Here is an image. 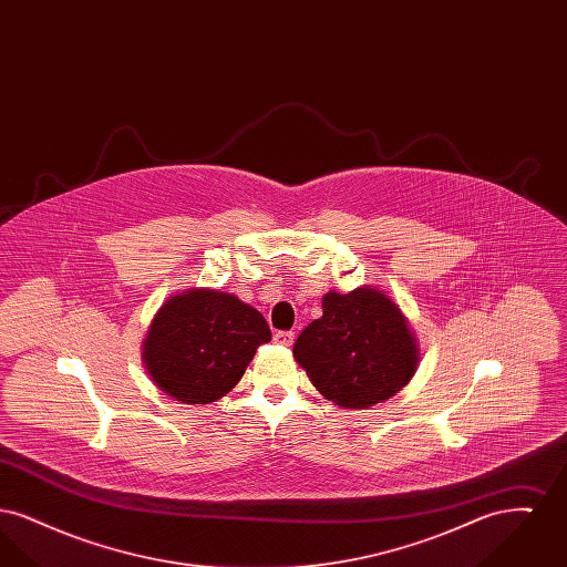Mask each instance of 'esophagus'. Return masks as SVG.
Returning <instances> with one entry per match:
<instances>
[{
    "mask_svg": "<svg viewBox=\"0 0 567 567\" xmlns=\"http://www.w3.org/2000/svg\"><path fill=\"white\" fill-rule=\"evenodd\" d=\"M274 342L289 349V347L296 342V333H293V331H276V333H274Z\"/></svg>",
    "mask_w": 567,
    "mask_h": 567,
    "instance_id": "1",
    "label": "esophagus"
}]
</instances>
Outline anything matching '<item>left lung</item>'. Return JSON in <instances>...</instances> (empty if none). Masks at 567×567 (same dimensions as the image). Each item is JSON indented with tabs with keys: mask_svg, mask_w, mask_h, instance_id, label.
Wrapping results in <instances>:
<instances>
[{
	"mask_svg": "<svg viewBox=\"0 0 567 567\" xmlns=\"http://www.w3.org/2000/svg\"><path fill=\"white\" fill-rule=\"evenodd\" d=\"M293 357L324 400L365 410L404 389L421 352L400 303L363 285L349 293H324L323 317L299 333Z\"/></svg>",
	"mask_w": 567,
	"mask_h": 567,
	"instance_id": "left-lung-1",
	"label": "left lung"
}]
</instances>
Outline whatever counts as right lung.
I'll return each mask as SVG.
<instances>
[{"mask_svg": "<svg viewBox=\"0 0 567 567\" xmlns=\"http://www.w3.org/2000/svg\"><path fill=\"white\" fill-rule=\"evenodd\" d=\"M264 315L218 289H185L163 301L142 342L151 380L181 404H210L244 377L270 342Z\"/></svg>", "mask_w": 567, "mask_h": 567, "instance_id": "obj_1", "label": "right lung"}]
</instances>
